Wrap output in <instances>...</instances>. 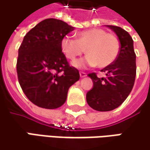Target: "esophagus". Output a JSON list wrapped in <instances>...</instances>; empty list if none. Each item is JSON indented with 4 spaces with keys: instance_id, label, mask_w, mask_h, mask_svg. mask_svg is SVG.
<instances>
[{
    "instance_id": "esophagus-1",
    "label": "esophagus",
    "mask_w": 150,
    "mask_h": 150,
    "mask_svg": "<svg viewBox=\"0 0 150 150\" xmlns=\"http://www.w3.org/2000/svg\"><path fill=\"white\" fill-rule=\"evenodd\" d=\"M80 76L81 77H85V76H87V73L84 72V71H80Z\"/></svg>"
}]
</instances>
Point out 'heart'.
Returning <instances> with one entry per match:
<instances>
[{"instance_id": "heart-1", "label": "heart", "mask_w": 150, "mask_h": 150, "mask_svg": "<svg viewBox=\"0 0 150 150\" xmlns=\"http://www.w3.org/2000/svg\"><path fill=\"white\" fill-rule=\"evenodd\" d=\"M61 48L65 57L72 61L86 52L88 56L84 59L73 62L77 68L86 65L105 68L117 58L121 45L114 33H106L100 28H91L78 33L76 40L69 37L63 38Z\"/></svg>"}]
</instances>
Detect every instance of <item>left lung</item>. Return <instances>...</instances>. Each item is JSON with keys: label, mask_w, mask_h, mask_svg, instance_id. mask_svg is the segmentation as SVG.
<instances>
[{"label": "left lung", "mask_w": 150, "mask_h": 150, "mask_svg": "<svg viewBox=\"0 0 150 150\" xmlns=\"http://www.w3.org/2000/svg\"><path fill=\"white\" fill-rule=\"evenodd\" d=\"M117 35L120 52L114 62L101 69L105 77L99 78L96 73H90L93 86L87 93V102L99 112H108L118 107L128 97L133 88L137 66L136 53L130 35L116 25H108Z\"/></svg>", "instance_id": "8db88e82"}]
</instances>
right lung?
Segmentation results:
<instances>
[{"mask_svg":"<svg viewBox=\"0 0 150 150\" xmlns=\"http://www.w3.org/2000/svg\"><path fill=\"white\" fill-rule=\"evenodd\" d=\"M74 27L56 19H46L30 30L19 48L17 75L21 88L34 105L56 109L67 99L69 88L80 79L62 51V39Z\"/></svg>","mask_w":150,"mask_h":150,"instance_id":"1","label":"right lung"}]
</instances>
